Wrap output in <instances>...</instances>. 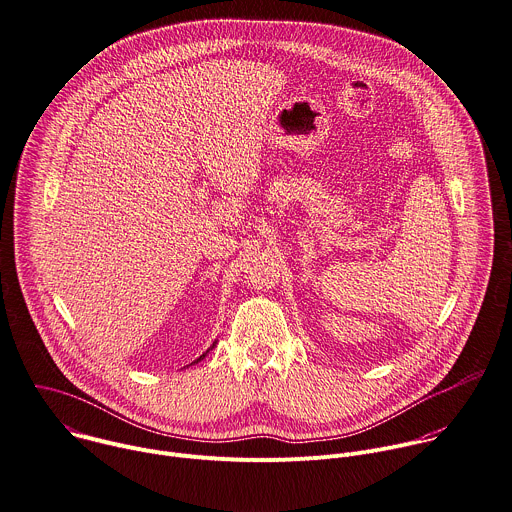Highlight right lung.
<instances>
[{"label":"right lung","instance_id":"obj_1","mask_svg":"<svg viewBox=\"0 0 512 512\" xmlns=\"http://www.w3.org/2000/svg\"><path fill=\"white\" fill-rule=\"evenodd\" d=\"M215 346H217V342H213V346H211V348H209V350H207V352H205V354H203V356H201V358H197V360H195V362H193V364H199V362H201V360H203V358H205V356H207V354H209V352H211V350H213V348H215ZM193 364H191V366H193Z\"/></svg>","mask_w":512,"mask_h":512}]
</instances>
